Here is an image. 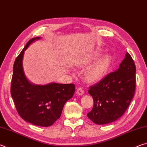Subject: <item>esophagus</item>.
<instances>
[{"instance_id":"34e87169","label":"esophagus","mask_w":147,"mask_h":147,"mask_svg":"<svg viewBox=\"0 0 147 147\" xmlns=\"http://www.w3.org/2000/svg\"><path fill=\"white\" fill-rule=\"evenodd\" d=\"M84 90L82 88H80H80H77L76 94H78V95H80V96L82 95V94H84Z\"/></svg>"}]
</instances>
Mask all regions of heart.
<instances>
[{
	"label": "heart",
	"mask_w": 147,
	"mask_h": 147,
	"mask_svg": "<svg viewBox=\"0 0 147 147\" xmlns=\"http://www.w3.org/2000/svg\"><path fill=\"white\" fill-rule=\"evenodd\" d=\"M102 54V51L97 50L89 55L84 57L79 61L78 65L82 68L87 67L91 63L96 61L84 72V78L87 82L89 84L98 82L105 78L110 70L112 64L111 57L106 54L98 59Z\"/></svg>",
	"instance_id": "1"
}]
</instances>
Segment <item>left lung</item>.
Segmentation results:
<instances>
[{
  "mask_svg": "<svg viewBox=\"0 0 147 147\" xmlns=\"http://www.w3.org/2000/svg\"><path fill=\"white\" fill-rule=\"evenodd\" d=\"M136 68L130 54L126 53L116 71L89 88L93 98L88 118L97 124H108L117 120L128 108L136 90Z\"/></svg>",
  "mask_w": 147,
  "mask_h": 147,
  "instance_id": "left-lung-1",
  "label": "left lung"
}]
</instances>
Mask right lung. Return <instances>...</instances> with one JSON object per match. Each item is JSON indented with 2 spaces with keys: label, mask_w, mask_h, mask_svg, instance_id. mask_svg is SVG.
Masks as SVG:
<instances>
[{
  "label": "right lung",
  "mask_w": 147,
  "mask_h": 147,
  "mask_svg": "<svg viewBox=\"0 0 147 147\" xmlns=\"http://www.w3.org/2000/svg\"><path fill=\"white\" fill-rule=\"evenodd\" d=\"M39 39L40 37L29 40L15 60L11 95L22 119L34 125L47 127L60 117L64 104L73 97L75 86L73 84L39 86L29 82L23 68L24 53L32 42Z\"/></svg>",
  "instance_id": "obj_1"
}]
</instances>
